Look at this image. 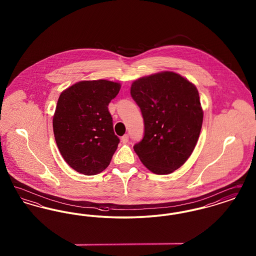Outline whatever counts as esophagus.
I'll use <instances>...</instances> for the list:
<instances>
[{
  "instance_id": "esophagus-1",
  "label": "esophagus",
  "mask_w": 256,
  "mask_h": 256,
  "mask_svg": "<svg viewBox=\"0 0 256 256\" xmlns=\"http://www.w3.org/2000/svg\"><path fill=\"white\" fill-rule=\"evenodd\" d=\"M121 140H122V142L124 144H126V143L128 142V134H124V135L122 136Z\"/></svg>"
}]
</instances>
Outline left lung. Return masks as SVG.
I'll return each mask as SVG.
<instances>
[{"instance_id":"1","label":"left lung","mask_w":256,"mask_h":256,"mask_svg":"<svg viewBox=\"0 0 256 256\" xmlns=\"http://www.w3.org/2000/svg\"><path fill=\"white\" fill-rule=\"evenodd\" d=\"M130 94L145 124L134 150L148 170L169 174L190 158L200 134L204 111L195 84L180 74L164 71L132 82Z\"/></svg>"}]
</instances>
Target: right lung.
<instances>
[{"label":"right lung","instance_id":"1","mask_svg":"<svg viewBox=\"0 0 256 256\" xmlns=\"http://www.w3.org/2000/svg\"><path fill=\"white\" fill-rule=\"evenodd\" d=\"M121 84L82 80L61 92L52 118L54 139L66 163L94 176L106 170L120 142L114 134L108 104Z\"/></svg>","mask_w":256,"mask_h":256}]
</instances>
